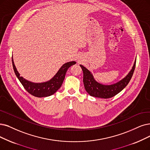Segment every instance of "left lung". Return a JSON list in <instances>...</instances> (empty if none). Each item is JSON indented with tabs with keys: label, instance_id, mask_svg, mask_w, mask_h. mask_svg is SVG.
<instances>
[{
	"label": "left lung",
	"instance_id": "8db88e82",
	"mask_svg": "<svg viewBox=\"0 0 150 150\" xmlns=\"http://www.w3.org/2000/svg\"><path fill=\"white\" fill-rule=\"evenodd\" d=\"M135 64L136 60L132 69L124 79L116 83L109 86L101 84V83L96 81L91 72L83 66L80 65L83 71V82L86 91L90 95L95 97L109 98L114 97L127 86L134 74Z\"/></svg>",
	"mask_w": 150,
	"mask_h": 150
}]
</instances>
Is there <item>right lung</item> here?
Here are the masks:
<instances>
[{
	"mask_svg": "<svg viewBox=\"0 0 150 150\" xmlns=\"http://www.w3.org/2000/svg\"><path fill=\"white\" fill-rule=\"evenodd\" d=\"M76 63V62H71L64 64L55 76L49 81L43 83H33L26 81L20 76V74L15 67L12 58L13 68L18 79L28 93L36 97H49L55 93L61 87L68 69Z\"/></svg>",
	"mask_w": 150,
	"mask_h": 150,
	"instance_id": "1",
	"label": "right lung"
}]
</instances>
